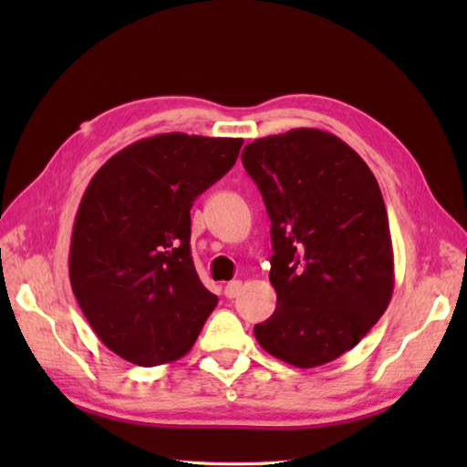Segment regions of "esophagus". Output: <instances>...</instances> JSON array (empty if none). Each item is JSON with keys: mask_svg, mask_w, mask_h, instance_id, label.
<instances>
[{"mask_svg": "<svg viewBox=\"0 0 467 467\" xmlns=\"http://www.w3.org/2000/svg\"><path fill=\"white\" fill-rule=\"evenodd\" d=\"M241 289H243L241 281H231V283H226V286H224V295L228 296V299H234V296H239Z\"/></svg>", "mask_w": 467, "mask_h": 467, "instance_id": "obj_1", "label": "esophagus"}]
</instances>
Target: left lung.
I'll return each instance as SVG.
<instances>
[{"instance_id":"obj_1","label":"left lung","mask_w":467,"mask_h":467,"mask_svg":"<svg viewBox=\"0 0 467 467\" xmlns=\"http://www.w3.org/2000/svg\"><path fill=\"white\" fill-rule=\"evenodd\" d=\"M271 218L276 309L254 327L266 353L311 369L353 349L393 295V246L369 166L341 138L295 128L244 146Z\"/></svg>"}]
</instances>
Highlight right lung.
Listing matches in <instances>:
<instances>
[{"mask_svg": "<svg viewBox=\"0 0 467 467\" xmlns=\"http://www.w3.org/2000/svg\"><path fill=\"white\" fill-rule=\"evenodd\" d=\"M243 138H142L98 171L78 206L69 283L100 341L140 367L192 349L218 296L191 256V208L234 166Z\"/></svg>", "mask_w": 467, "mask_h": 467, "instance_id": "right-lung-1", "label": "right lung"}]
</instances>
